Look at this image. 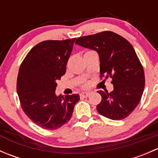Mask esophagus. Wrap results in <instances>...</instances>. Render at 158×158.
I'll return each instance as SVG.
<instances>
[{
	"instance_id": "esophagus-1",
	"label": "esophagus",
	"mask_w": 158,
	"mask_h": 158,
	"mask_svg": "<svg viewBox=\"0 0 158 158\" xmlns=\"http://www.w3.org/2000/svg\"><path fill=\"white\" fill-rule=\"evenodd\" d=\"M89 95H90V92H82V93L80 94V96L82 97V98H87V97H89Z\"/></svg>"
}]
</instances>
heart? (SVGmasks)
<instances>
[{
	"instance_id": "1",
	"label": "heart",
	"mask_w": 158,
	"mask_h": 158,
	"mask_svg": "<svg viewBox=\"0 0 158 158\" xmlns=\"http://www.w3.org/2000/svg\"><path fill=\"white\" fill-rule=\"evenodd\" d=\"M94 52V51H92V50L86 51V52H85V53H89V52ZM88 86H89V82H82V88H87V87H88Z\"/></svg>"
}]
</instances>
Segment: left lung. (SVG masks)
I'll return each instance as SVG.
<instances>
[{
	"label": "left lung",
	"mask_w": 158,
	"mask_h": 158,
	"mask_svg": "<svg viewBox=\"0 0 158 158\" xmlns=\"http://www.w3.org/2000/svg\"><path fill=\"white\" fill-rule=\"evenodd\" d=\"M75 43L96 51L100 77L111 79L112 92L98 91L102 96L96 106L98 112L111 120L128 117L141 101L145 83L144 68L131 44L111 31L79 37Z\"/></svg>",
	"instance_id": "obj_1"
}]
</instances>
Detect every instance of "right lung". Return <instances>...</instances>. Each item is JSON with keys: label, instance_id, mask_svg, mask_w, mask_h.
I'll return each instance as SVG.
<instances>
[{"label": "right lung", "instance_id": "obj_1", "mask_svg": "<svg viewBox=\"0 0 158 158\" xmlns=\"http://www.w3.org/2000/svg\"><path fill=\"white\" fill-rule=\"evenodd\" d=\"M76 38L45 40L33 47L19 69L17 92L26 115L40 128L55 130L70 120L79 95L55 94L56 82L66 73Z\"/></svg>", "mask_w": 158, "mask_h": 158}]
</instances>
